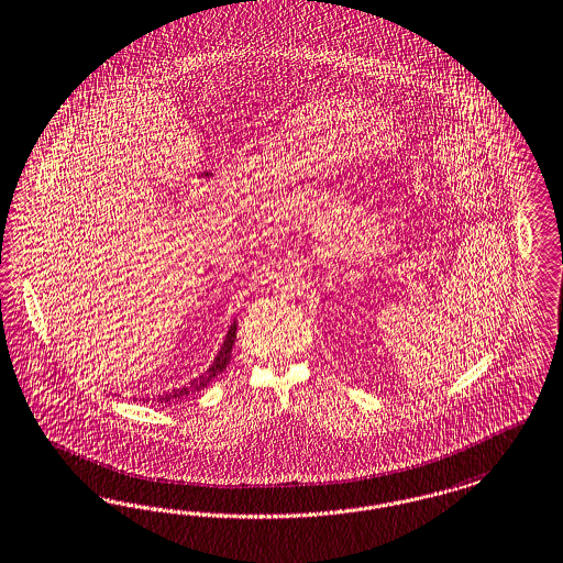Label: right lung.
<instances>
[{
    "mask_svg": "<svg viewBox=\"0 0 563 563\" xmlns=\"http://www.w3.org/2000/svg\"><path fill=\"white\" fill-rule=\"evenodd\" d=\"M236 327H239V322L234 320V322L230 324L228 333H225L224 343H222L218 356L213 358V362L209 364V368H207L205 373H201L197 379H192L188 385H181V387H176V389H172V391L158 396L157 402L167 405V402H174V400H181V398H186V396H192L195 391H201L202 387H207V383L213 382L222 371H225V366H228V362H230V354H232L234 339H236ZM142 400H144V398H142ZM148 400H151V398H148Z\"/></svg>",
    "mask_w": 563,
    "mask_h": 563,
    "instance_id": "1",
    "label": "right lung"
}]
</instances>
